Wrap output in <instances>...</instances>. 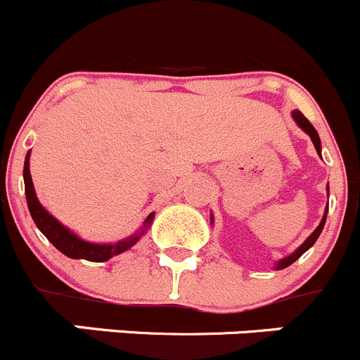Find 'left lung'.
<instances>
[{"label":"left lung","mask_w":360,"mask_h":360,"mask_svg":"<svg viewBox=\"0 0 360 360\" xmlns=\"http://www.w3.org/2000/svg\"><path fill=\"white\" fill-rule=\"evenodd\" d=\"M292 116H293V120H295V122H297V125H299L300 129H302V131L306 132V134H309V138H311V141H313L314 148H316L318 155L321 157V143H320V136H318L316 129H314V127L311 125V123H309V120H307L306 116H304L302 112L299 111V109H295V111L292 112ZM327 191H328V187H327ZM325 221H327V208H325L323 219H321V221H320V224H318V228L314 229L313 233H311L309 237L306 238V242H304V244L300 245V248L297 249L295 252H292V255H290V256H286V258L279 259V262H277V265H276V269H277V270H283V269H286V266H290V265H292L293 262H297V259H299L300 256H302L304 252L307 251V249H309V248H313V244H314V242L318 240V237H320L321 229H323V226H325Z\"/></svg>","instance_id":"8db88e82"}]
</instances>
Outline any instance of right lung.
Wrapping results in <instances>:
<instances>
[{
  "instance_id": "obj_1",
  "label": "right lung",
  "mask_w": 360,
  "mask_h": 360,
  "mask_svg": "<svg viewBox=\"0 0 360 360\" xmlns=\"http://www.w3.org/2000/svg\"><path fill=\"white\" fill-rule=\"evenodd\" d=\"M24 193H26V201H28L30 214H32L33 221H35L37 228L42 231L47 237V240L54 245L60 252H63L65 256L74 259H88V262H108L112 256L120 255V252L131 249L136 242L139 240L145 229L152 224L153 221V212L146 217L145 224H143L141 231L134 233L132 237L125 238V240H120L116 244H91V242L83 240L79 238L74 231L67 228V226L61 224L56 217L49 214L46 208L40 205L39 198L35 194V187L32 182V174H30V152L26 153V160H24Z\"/></svg>"
}]
</instances>
